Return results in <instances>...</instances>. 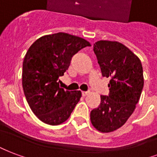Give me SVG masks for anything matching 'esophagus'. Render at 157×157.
<instances>
[{"instance_id":"1","label":"esophagus","mask_w":157,"mask_h":157,"mask_svg":"<svg viewBox=\"0 0 157 157\" xmlns=\"http://www.w3.org/2000/svg\"><path fill=\"white\" fill-rule=\"evenodd\" d=\"M88 94V92H82V95H83V97L87 96Z\"/></svg>"}]
</instances>
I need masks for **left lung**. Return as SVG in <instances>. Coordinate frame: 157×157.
<instances>
[{
	"label": "left lung",
	"instance_id": "left-lung-1",
	"mask_svg": "<svg viewBox=\"0 0 157 157\" xmlns=\"http://www.w3.org/2000/svg\"><path fill=\"white\" fill-rule=\"evenodd\" d=\"M103 77L111 78L108 96L90 113L94 128L111 132L121 128L132 114L144 85L141 60L128 47L117 41L100 40L94 44Z\"/></svg>",
	"mask_w": 157,
	"mask_h": 157
}]
</instances>
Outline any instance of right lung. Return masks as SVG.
<instances>
[{"instance_id": "obj_1", "label": "right lung", "mask_w": 157, "mask_h": 157, "mask_svg": "<svg viewBox=\"0 0 157 157\" xmlns=\"http://www.w3.org/2000/svg\"><path fill=\"white\" fill-rule=\"evenodd\" d=\"M91 46L83 38L67 33L44 35L29 47L23 62L22 86L29 108L40 121L52 126L65 122L82 94L59 87L72 57Z\"/></svg>"}]
</instances>
